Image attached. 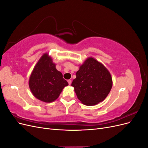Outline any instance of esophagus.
<instances>
[{
  "instance_id": "obj_1",
  "label": "esophagus",
  "mask_w": 148,
  "mask_h": 148,
  "mask_svg": "<svg viewBox=\"0 0 148 148\" xmlns=\"http://www.w3.org/2000/svg\"><path fill=\"white\" fill-rule=\"evenodd\" d=\"M67 82H68V83H69V84L70 85L71 84V79H69Z\"/></svg>"
}]
</instances>
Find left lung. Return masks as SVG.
Masks as SVG:
<instances>
[{"instance_id":"left-lung-1","label":"left lung","mask_w":148,"mask_h":148,"mask_svg":"<svg viewBox=\"0 0 148 148\" xmlns=\"http://www.w3.org/2000/svg\"><path fill=\"white\" fill-rule=\"evenodd\" d=\"M71 86L83 104L94 106L105 99L112 86L109 71L93 58H88L80 66Z\"/></svg>"}]
</instances>
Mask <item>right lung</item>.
<instances>
[{"label": "right lung", "instance_id": "right-lung-1", "mask_svg": "<svg viewBox=\"0 0 148 148\" xmlns=\"http://www.w3.org/2000/svg\"><path fill=\"white\" fill-rule=\"evenodd\" d=\"M68 85L51 58L44 53L30 76L29 86L33 95L43 102H51L57 99L63 88Z\"/></svg>", "mask_w": 148, "mask_h": 148}]
</instances>
